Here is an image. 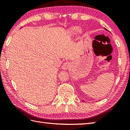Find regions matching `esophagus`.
Listing matches in <instances>:
<instances>
[{
	"label": "esophagus",
	"mask_w": 130,
	"mask_h": 130,
	"mask_svg": "<svg viewBox=\"0 0 130 130\" xmlns=\"http://www.w3.org/2000/svg\"><path fill=\"white\" fill-rule=\"evenodd\" d=\"M70 67V63L69 62H66L63 63L62 66V69L63 70H67L69 69V67Z\"/></svg>",
	"instance_id": "obj_1"
}]
</instances>
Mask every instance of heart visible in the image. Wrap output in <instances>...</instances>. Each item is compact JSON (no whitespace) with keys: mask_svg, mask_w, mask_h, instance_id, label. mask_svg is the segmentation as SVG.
Wrapping results in <instances>:
<instances>
[{"mask_svg":"<svg viewBox=\"0 0 130 130\" xmlns=\"http://www.w3.org/2000/svg\"><path fill=\"white\" fill-rule=\"evenodd\" d=\"M79 28L78 27H73L70 28L69 29V34L72 35V36H73V35H75L77 33L78 31Z\"/></svg>","mask_w":130,"mask_h":130,"instance_id":"1","label":"heart"}]
</instances>
